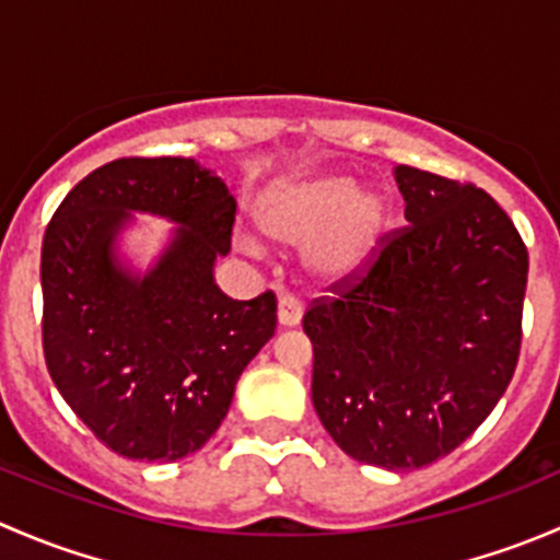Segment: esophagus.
Returning <instances> with one entry per match:
<instances>
[{"label": "esophagus", "instance_id": "esophagus-1", "mask_svg": "<svg viewBox=\"0 0 560 560\" xmlns=\"http://www.w3.org/2000/svg\"><path fill=\"white\" fill-rule=\"evenodd\" d=\"M303 319V306L292 295L279 298V327H295Z\"/></svg>", "mask_w": 560, "mask_h": 560}]
</instances>
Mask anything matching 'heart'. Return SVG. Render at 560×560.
Returning a JSON list of instances; mask_svg holds the SVG:
<instances>
[{"label": "heart", "instance_id": "obj_1", "mask_svg": "<svg viewBox=\"0 0 560 560\" xmlns=\"http://www.w3.org/2000/svg\"><path fill=\"white\" fill-rule=\"evenodd\" d=\"M259 233L279 246H303V273L319 290H343L371 270L389 222L385 191L358 189L352 175H298L273 180L252 208ZM235 246L259 257L262 246L238 235Z\"/></svg>", "mask_w": 560, "mask_h": 560}]
</instances>
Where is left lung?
Segmentation results:
<instances>
[{"mask_svg": "<svg viewBox=\"0 0 560 560\" xmlns=\"http://www.w3.org/2000/svg\"><path fill=\"white\" fill-rule=\"evenodd\" d=\"M409 228L303 316L312 400L354 460L411 471L460 447L515 374L528 252L474 184L398 165Z\"/></svg>", "mask_w": 560, "mask_h": 560, "instance_id": "left-lung-1", "label": "left lung"}]
</instances>
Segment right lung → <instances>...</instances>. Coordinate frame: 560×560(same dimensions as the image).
Segmentation results:
<instances>
[{"label": "right lung", "instance_id": "right-lung-1", "mask_svg": "<svg viewBox=\"0 0 560 560\" xmlns=\"http://www.w3.org/2000/svg\"><path fill=\"white\" fill-rule=\"evenodd\" d=\"M135 212L176 224L145 271L117 252ZM235 197L184 156H129L89 173L43 238V349L70 409L113 453L171 463L217 433L235 385L273 338L276 295L233 301L213 279Z\"/></svg>", "mask_w": 560, "mask_h": 560}]
</instances>
